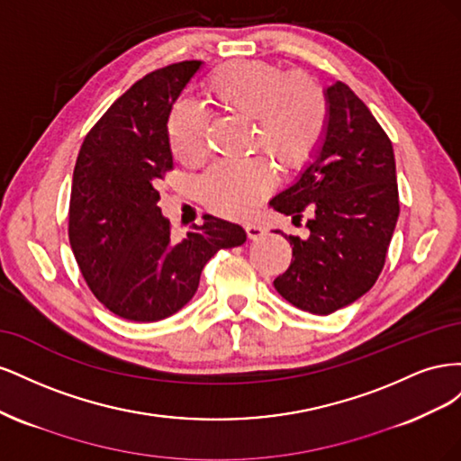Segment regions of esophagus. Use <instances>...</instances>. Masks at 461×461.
Masks as SVG:
<instances>
[{"instance_id":"esophagus-1","label":"esophagus","mask_w":461,"mask_h":461,"mask_svg":"<svg viewBox=\"0 0 461 461\" xmlns=\"http://www.w3.org/2000/svg\"><path fill=\"white\" fill-rule=\"evenodd\" d=\"M244 230H246L249 240H256V239H259V236L265 234V229L261 225H256V222H246Z\"/></svg>"}]
</instances>
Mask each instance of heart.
I'll return each mask as SVG.
<instances>
[{
    "label": "heart",
    "instance_id": "b5f03b06",
    "mask_svg": "<svg viewBox=\"0 0 461 461\" xmlns=\"http://www.w3.org/2000/svg\"><path fill=\"white\" fill-rule=\"evenodd\" d=\"M203 90L215 107L249 117L254 148H263L283 169H298L312 159L327 129L325 90L305 73L285 75L281 67L258 59L229 61L213 68ZM207 113L180 100L167 117V138L176 161L198 165L205 158ZM275 185L271 165L254 158L209 167L200 183L207 209L222 217L252 215Z\"/></svg>",
    "mask_w": 461,
    "mask_h": 461
}]
</instances>
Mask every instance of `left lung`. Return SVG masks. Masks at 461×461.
<instances>
[{"mask_svg":"<svg viewBox=\"0 0 461 461\" xmlns=\"http://www.w3.org/2000/svg\"><path fill=\"white\" fill-rule=\"evenodd\" d=\"M329 117L313 159L269 202L310 236H288L290 267L275 278L286 302L315 315L350 305L375 285L400 213L393 142L367 105L334 82L325 88Z\"/></svg>","mask_w":461,"mask_h":461,"instance_id":"1","label":"left lung"}]
</instances>
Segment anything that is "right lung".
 Masks as SVG:
<instances>
[{"label": "right lung", "mask_w": 461, "mask_h": 461, "mask_svg": "<svg viewBox=\"0 0 461 461\" xmlns=\"http://www.w3.org/2000/svg\"><path fill=\"white\" fill-rule=\"evenodd\" d=\"M202 61L158 68L124 92L78 151L68 242L86 285L109 312L151 323L192 300L205 263L246 242L240 225L203 215L185 240L158 205V180L173 169L167 117Z\"/></svg>", "instance_id": "obj_1"}]
</instances>
